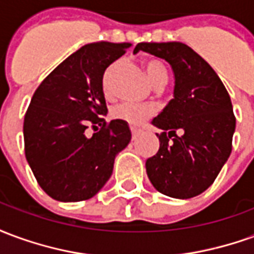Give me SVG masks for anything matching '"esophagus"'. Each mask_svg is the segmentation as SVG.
<instances>
[{"label": "esophagus", "mask_w": 254, "mask_h": 254, "mask_svg": "<svg viewBox=\"0 0 254 254\" xmlns=\"http://www.w3.org/2000/svg\"><path fill=\"white\" fill-rule=\"evenodd\" d=\"M138 136V130L137 129H133L132 127V138L133 140H136V137H137Z\"/></svg>", "instance_id": "obj_1"}]
</instances>
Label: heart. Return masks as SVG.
I'll return each mask as SVG.
<instances>
[{
    "label": "heart",
    "instance_id": "obj_1",
    "mask_svg": "<svg viewBox=\"0 0 254 254\" xmlns=\"http://www.w3.org/2000/svg\"><path fill=\"white\" fill-rule=\"evenodd\" d=\"M144 69L147 72L149 81L154 84V87H163L167 83V70L163 64L158 61V60H145L143 63ZM116 65H110L106 69L102 77V88L105 92H109L110 89V78L111 73L114 70ZM152 114V109L148 106H137L130 105V103H122V105L116 106L111 110V116L116 120L127 122L130 127H137L143 125L145 120Z\"/></svg>",
    "mask_w": 254,
    "mask_h": 254
}]
</instances>
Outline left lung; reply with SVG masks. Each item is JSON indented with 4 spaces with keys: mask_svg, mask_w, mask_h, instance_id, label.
I'll return each instance as SVG.
<instances>
[{
    "mask_svg": "<svg viewBox=\"0 0 254 254\" xmlns=\"http://www.w3.org/2000/svg\"><path fill=\"white\" fill-rule=\"evenodd\" d=\"M140 50L166 60L176 78L174 98L152 120L163 132L156 133L159 151L145 162L147 176L166 196H198L231 154L235 117L229 92L209 64L185 43H138L133 53Z\"/></svg>",
    "mask_w": 254,
    "mask_h": 254,
    "instance_id": "1",
    "label": "left lung"
}]
</instances>
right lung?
I'll use <instances>...</instances> for the list:
<instances>
[{
  "mask_svg": "<svg viewBox=\"0 0 254 254\" xmlns=\"http://www.w3.org/2000/svg\"><path fill=\"white\" fill-rule=\"evenodd\" d=\"M130 43L85 45L60 64L36 88L24 117L25 158L39 187L54 200H88L105 187L118 152L132 133L107 114L102 77ZM93 125L99 132L85 136Z\"/></svg>",
  "mask_w": 254,
  "mask_h": 254,
  "instance_id": "obj_1",
  "label": "right lung"
}]
</instances>
